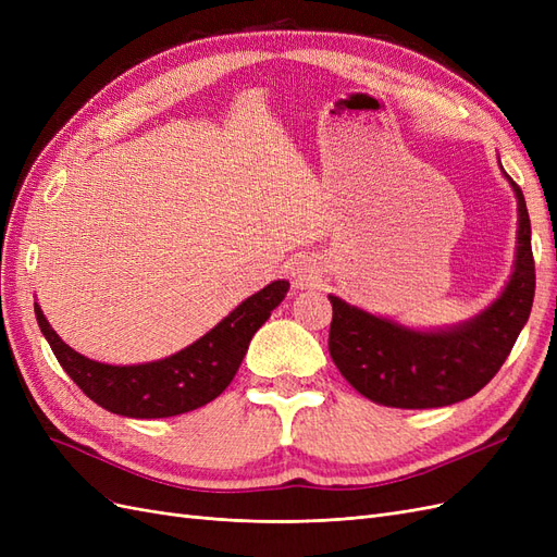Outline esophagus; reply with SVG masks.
Listing matches in <instances>:
<instances>
[{
    "label": "esophagus",
    "instance_id": "esophagus-1",
    "mask_svg": "<svg viewBox=\"0 0 557 557\" xmlns=\"http://www.w3.org/2000/svg\"><path fill=\"white\" fill-rule=\"evenodd\" d=\"M288 276H290L295 288H309V285H313L318 281V267L311 258L297 256L288 262Z\"/></svg>",
    "mask_w": 557,
    "mask_h": 557
}]
</instances>
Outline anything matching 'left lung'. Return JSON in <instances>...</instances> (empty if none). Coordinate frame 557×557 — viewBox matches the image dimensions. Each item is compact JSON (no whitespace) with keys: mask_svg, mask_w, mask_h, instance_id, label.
I'll return each instance as SVG.
<instances>
[{"mask_svg":"<svg viewBox=\"0 0 557 557\" xmlns=\"http://www.w3.org/2000/svg\"><path fill=\"white\" fill-rule=\"evenodd\" d=\"M511 188L518 197L513 274L495 305L469 323L416 332L330 295V356L360 395L395 409L448 407L476 395L499 372L528 323L536 281L525 197L513 181Z\"/></svg>","mask_w":557,"mask_h":557,"instance_id":"8db88e82","label":"left lung"}]
</instances>
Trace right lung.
Returning <instances> with one entry per match:
<instances>
[{
  "label": "right lung",
  "instance_id": "add662e5",
  "mask_svg": "<svg viewBox=\"0 0 557 557\" xmlns=\"http://www.w3.org/2000/svg\"><path fill=\"white\" fill-rule=\"evenodd\" d=\"M288 281H274L248 297L193 346L158 362L113 367L83 358L66 346L39 305L37 323L70 379L95 404L127 418H170L205 407L232 383L248 344L288 293Z\"/></svg>",
  "mask_w": 557,
  "mask_h": 557
}]
</instances>
